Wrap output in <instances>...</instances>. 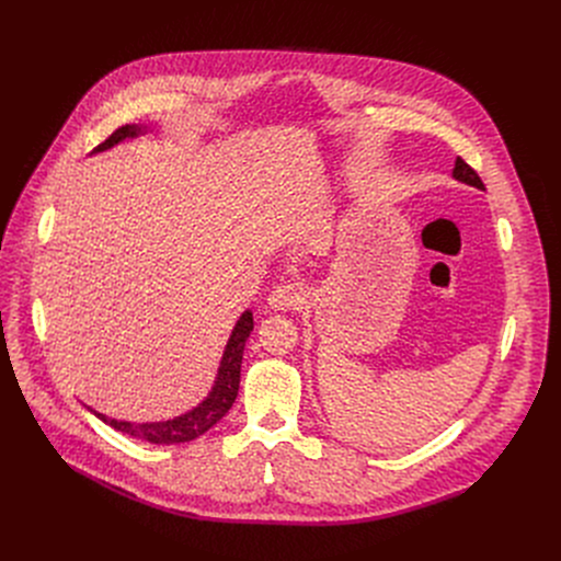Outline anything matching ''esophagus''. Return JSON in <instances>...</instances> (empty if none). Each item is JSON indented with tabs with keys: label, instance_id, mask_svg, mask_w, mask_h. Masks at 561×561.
I'll return each instance as SVG.
<instances>
[{
	"label": "esophagus",
	"instance_id": "obj_1",
	"mask_svg": "<svg viewBox=\"0 0 561 561\" xmlns=\"http://www.w3.org/2000/svg\"><path fill=\"white\" fill-rule=\"evenodd\" d=\"M304 290L297 286V284H288V282H284V284H277L273 290H271V295H268V306L273 308V310H282V312H286V310H299L301 306H304Z\"/></svg>",
	"mask_w": 561,
	"mask_h": 561
}]
</instances>
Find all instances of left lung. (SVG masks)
Instances as JSON below:
<instances>
[{"mask_svg":"<svg viewBox=\"0 0 561 561\" xmlns=\"http://www.w3.org/2000/svg\"><path fill=\"white\" fill-rule=\"evenodd\" d=\"M453 178L457 180V182H463V184H468V186H474V188H479V191H484V182L479 180V175L463 162L461 157H457L455 159V169H453Z\"/></svg>","mask_w":561,"mask_h":561,"instance_id":"8db88e82","label":"left lung"}]
</instances>
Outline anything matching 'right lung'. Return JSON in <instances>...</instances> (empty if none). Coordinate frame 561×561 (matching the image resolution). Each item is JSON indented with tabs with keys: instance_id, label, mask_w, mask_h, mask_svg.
<instances>
[{
	"instance_id": "add662e5",
	"label": "right lung",
	"mask_w": 561,
	"mask_h": 561,
	"mask_svg": "<svg viewBox=\"0 0 561 561\" xmlns=\"http://www.w3.org/2000/svg\"><path fill=\"white\" fill-rule=\"evenodd\" d=\"M144 128L137 124H126L122 128H117L106 141H102L98 148H93V152H102L113 148L115 144L124 141L126 137H137ZM253 331V312L247 310L242 312V317L237 319V324L230 333V340L226 344L219 370H217V379L213 390L208 392V397L204 399L202 404H197L193 411L175 417V420H167V422H152V424H130V422H117L111 420L98 411H93L91 407H87L98 420H102L104 424L113 426L115 431H122L130 437L150 442V444H182V442H191L199 435H204L208 428H213L232 407L237 390H239V370H242V357H244V346L247 340Z\"/></svg>"
}]
</instances>
